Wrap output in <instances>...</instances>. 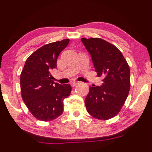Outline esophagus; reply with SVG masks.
<instances>
[{
    "mask_svg": "<svg viewBox=\"0 0 152 152\" xmlns=\"http://www.w3.org/2000/svg\"><path fill=\"white\" fill-rule=\"evenodd\" d=\"M78 83H77V82H72V83H70V85H71V86H72V87H73L76 86V85H77Z\"/></svg>",
    "mask_w": 152,
    "mask_h": 152,
    "instance_id": "1",
    "label": "esophagus"
}]
</instances>
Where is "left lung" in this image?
I'll list each match as a JSON object with an SVG mask.
<instances>
[{
    "label": "left lung",
    "mask_w": 152,
    "mask_h": 152,
    "mask_svg": "<svg viewBox=\"0 0 152 152\" xmlns=\"http://www.w3.org/2000/svg\"><path fill=\"white\" fill-rule=\"evenodd\" d=\"M90 53L97 76L102 85L90 87L85 99L88 113L94 118L107 120L120 112L130 89V69L120 50L99 37L81 38Z\"/></svg>",
    "instance_id": "8db88e82"
}]
</instances>
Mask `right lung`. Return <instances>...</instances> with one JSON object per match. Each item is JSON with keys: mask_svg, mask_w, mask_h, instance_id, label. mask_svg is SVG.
Here are the masks:
<instances>
[{"mask_svg": "<svg viewBox=\"0 0 152 152\" xmlns=\"http://www.w3.org/2000/svg\"><path fill=\"white\" fill-rule=\"evenodd\" d=\"M69 39L51 42L37 49L26 60L20 74L23 100L35 118L50 122L63 112V100L69 97V84L61 85L53 80L51 72L57 60L67 47Z\"/></svg>", "mask_w": 152, "mask_h": 152, "instance_id": "obj_1", "label": "right lung"}]
</instances>
